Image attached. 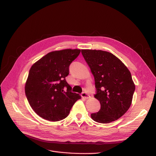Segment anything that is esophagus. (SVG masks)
Wrapping results in <instances>:
<instances>
[{"instance_id":"1","label":"esophagus","mask_w":156,"mask_h":156,"mask_svg":"<svg viewBox=\"0 0 156 156\" xmlns=\"http://www.w3.org/2000/svg\"><path fill=\"white\" fill-rule=\"evenodd\" d=\"M81 95L83 98H84V99H89V98L90 97V95L88 94H87L85 92H83L81 93Z\"/></svg>"}]
</instances>
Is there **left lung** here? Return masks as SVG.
Here are the masks:
<instances>
[{"instance_id":"left-lung-1","label":"left lung","mask_w":156,"mask_h":156,"mask_svg":"<svg viewBox=\"0 0 156 156\" xmlns=\"http://www.w3.org/2000/svg\"><path fill=\"white\" fill-rule=\"evenodd\" d=\"M95 79L96 94L99 101V112L91 118L101 123H109L121 118L132 104L135 86L132 75L112 54L97 50H81Z\"/></svg>"}]
</instances>
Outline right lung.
<instances>
[{
  "label": "right lung",
  "instance_id": "obj_1",
  "mask_svg": "<svg viewBox=\"0 0 156 156\" xmlns=\"http://www.w3.org/2000/svg\"><path fill=\"white\" fill-rule=\"evenodd\" d=\"M80 49H64L48 53L32 66L25 85L27 100L39 116L58 121L66 118L73 104L81 99L71 92L66 77Z\"/></svg>",
  "mask_w": 156,
  "mask_h": 156
}]
</instances>
